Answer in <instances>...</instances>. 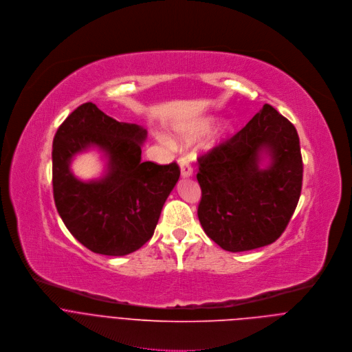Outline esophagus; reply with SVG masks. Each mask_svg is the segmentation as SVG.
Instances as JSON below:
<instances>
[{
  "mask_svg": "<svg viewBox=\"0 0 352 352\" xmlns=\"http://www.w3.org/2000/svg\"><path fill=\"white\" fill-rule=\"evenodd\" d=\"M180 172H182L183 177H190L192 175L191 164L188 161H186V160H182V162H180Z\"/></svg>",
  "mask_w": 352,
  "mask_h": 352,
  "instance_id": "1",
  "label": "esophagus"
}]
</instances>
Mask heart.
I'll return each mask as SVG.
<instances>
[{"label": "heart", "mask_w": 352, "mask_h": 352, "mask_svg": "<svg viewBox=\"0 0 352 352\" xmlns=\"http://www.w3.org/2000/svg\"><path fill=\"white\" fill-rule=\"evenodd\" d=\"M214 124V119L206 118V119H201L198 122H194L188 126H184L179 130V134L182 137L183 142H192V140L201 137L202 134H205L210 126Z\"/></svg>", "instance_id": "1"}]
</instances>
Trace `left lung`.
<instances>
[{
  "label": "left lung",
  "mask_w": 352,
  "mask_h": 352,
  "mask_svg": "<svg viewBox=\"0 0 352 352\" xmlns=\"http://www.w3.org/2000/svg\"><path fill=\"white\" fill-rule=\"evenodd\" d=\"M266 151L272 164L258 168ZM302 157L294 124L265 104L240 131L198 158V219L219 247L255 250L286 230L302 187Z\"/></svg>",
  "instance_id": "1"
}]
</instances>
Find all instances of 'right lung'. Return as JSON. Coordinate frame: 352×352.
<instances>
[{
    "instance_id": "1",
    "label": "right lung",
    "mask_w": 352,
    "mask_h": 352,
    "mask_svg": "<svg viewBox=\"0 0 352 352\" xmlns=\"http://www.w3.org/2000/svg\"><path fill=\"white\" fill-rule=\"evenodd\" d=\"M147 131L118 122L93 102L78 107L58 127L52 144V190L67 230L96 254L122 256L154 234L162 206L180 176L176 162L142 161ZM91 145L109 155V173L80 182L69 172L72 157Z\"/></svg>"
}]
</instances>
